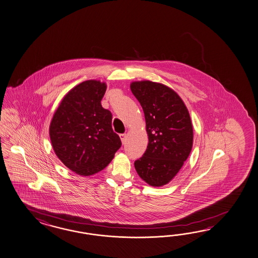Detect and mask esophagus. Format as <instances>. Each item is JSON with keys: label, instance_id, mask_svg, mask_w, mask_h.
<instances>
[{"label": "esophagus", "instance_id": "esophagus-1", "mask_svg": "<svg viewBox=\"0 0 258 258\" xmlns=\"http://www.w3.org/2000/svg\"><path fill=\"white\" fill-rule=\"evenodd\" d=\"M120 139H121V142H122V144H125V142H126V134L125 133H123V134H120L119 135Z\"/></svg>", "mask_w": 258, "mask_h": 258}]
</instances>
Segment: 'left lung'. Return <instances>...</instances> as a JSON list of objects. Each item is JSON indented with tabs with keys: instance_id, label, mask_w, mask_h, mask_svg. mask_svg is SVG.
Returning <instances> with one entry per match:
<instances>
[{
	"instance_id": "left-lung-1",
	"label": "left lung",
	"mask_w": 258,
	"mask_h": 258,
	"mask_svg": "<svg viewBox=\"0 0 258 258\" xmlns=\"http://www.w3.org/2000/svg\"><path fill=\"white\" fill-rule=\"evenodd\" d=\"M131 89L145 113L148 145L134 162L139 176L151 186L170 182L181 170L193 146L188 110L173 89L149 80L135 81Z\"/></svg>"
}]
</instances>
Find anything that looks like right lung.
<instances>
[{"mask_svg":"<svg viewBox=\"0 0 258 258\" xmlns=\"http://www.w3.org/2000/svg\"><path fill=\"white\" fill-rule=\"evenodd\" d=\"M106 88L99 80L80 83L63 97L51 120L53 150L78 175H93L106 168L121 146L112 113L101 106Z\"/></svg>","mask_w":258,"mask_h":258,"instance_id":"add662e5","label":"right lung"}]
</instances>
